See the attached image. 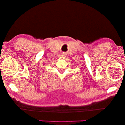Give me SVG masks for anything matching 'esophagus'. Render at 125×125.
I'll list each match as a JSON object with an SVG mask.
<instances>
[{"mask_svg": "<svg viewBox=\"0 0 125 125\" xmlns=\"http://www.w3.org/2000/svg\"><path fill=\"white\" fill-rule=\"evenodd\" d=\"M62 56H63V57H66V54H63V55H62Z\"/></svg>", "mask_w": 125, "mask_h": 125, "instance_id": "1", "label": "esophagus"}]
</instances>
